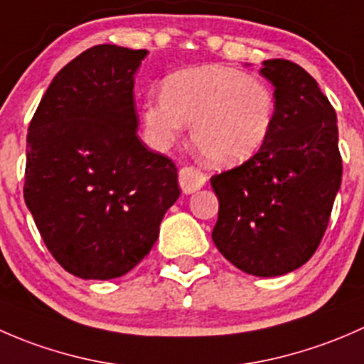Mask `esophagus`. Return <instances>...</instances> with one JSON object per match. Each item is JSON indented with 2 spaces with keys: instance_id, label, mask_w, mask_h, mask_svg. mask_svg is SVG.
<instances>
[{
  "instance_id": "obj_1",
  "label": "esophagus",
  "mask_w": 364,
  "mask_h": 364,
  "mask_svg": "<svg viewBox=\"0 0 364 364\" xmlns=\"http://www.w3.org/2000/svg\"><path fill=\"white\" fill-rule=\"evenodd\" d=\"M208 181V178L193 167H183L179 171V186H181L183 193L190 196V193L200 190Z\"/></svg>"
}]
</instances>
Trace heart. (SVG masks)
Instances as JSON below:
<instances>
[{"label": "heart", "instance_id": "obj_1", "mask_svg": "<svg viewBox=\"0 0 364 364\" xmlns=\"http://www.w3.org/2000/svg\"><path fill=\"white\" fill-rule=\"evenodd\" d=\"M273 90L259 77L236 68L208 65L176 72L161 93H149L142 123L149 142L167 149L192 123V142L216 167L248 161L267 142L274 121Z\"/></svg>", "mask_w": 364, "mask_h": 364}]
</instances>
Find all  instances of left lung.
<instances>
[{"label":"left lung","mask_w":364,"mask_h":364,"mask_svg":"<svg viewBox=\"0 0 364 364\" xmlns=\"http://www.w3.org/2000/svg\"><path fill=\"white\" fill-rule=\"evenodd\" d=\"M260 73L274 86V121L253 159L211 178L218 197L213 241L237 269L280 277L308 262L341 183L336 112L317 80L287 60Z\"/></svg>","instance_id":"8db88e82"}]
</instances>
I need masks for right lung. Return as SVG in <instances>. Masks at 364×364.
I'll use <instances>...</instances> for the list:
<instances>
[{
    "mask_svg": "<svg viewBox=\"0 0 364 364\" xmlns=\"http://www.w3.org/2000/svg\"><path fill=\"white\" fill-rule=\"evenodd\" d=\"M148 50L95 46L54 77L28 128L24 200L73 277L112 280L155 245L178 168L139 139L134 79Z\"/></svg>",
    "mask_w": 364,
    "mask_h": 364,
    "instance_id": "obj_1",
    "label": "right lung"
}]
</instances>
